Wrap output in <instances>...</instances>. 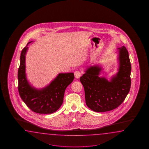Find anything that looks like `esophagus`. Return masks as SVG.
Returning <instances> with one entry per match:
<instances>
[{
  "instance_id": "34e87169",
  "label": "esophagus",
  "mask_w": 149,
  "mask_h": 149,
  "mask_svg": "<svg viewBox=\"0 0 149 149\" xmlns=\"http://www.w3.org/2000/svg\"><path fill=\"white\" fill-rule=\"evenodd\" d=\"M74 76H75L76 79H79V78L80 77L81 75V72H80V71H79L78 70L74 72Z\"/></svg>"
}]
</instances>
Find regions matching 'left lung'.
Wrapping results in <instances>:
<instances>
[{
	"mask_svg": "<svg viewBox=\"0 0 149 149\" xmlns=\"http://www.w3.org/2000/svg\"><path fill=\"white\" fill-rule=\"evenodd\" d=\"M118 72L110 81L100 77L102 68L98 65L87 68L80 78L85 89L86 103L93 111H111L124 102L131 86V64L125 46L118 48Z\"/></svg>",
	"mask_w": 149,
	"mask_h": 149,
	"instance_id": "obj_1",
	"label": "left lung"
}]
</instances>
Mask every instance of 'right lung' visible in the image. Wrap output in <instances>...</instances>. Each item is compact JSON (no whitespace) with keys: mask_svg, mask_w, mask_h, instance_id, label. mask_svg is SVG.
I'll list each match as a JSON object with an SVG mask.
<instances>
[{"mask_svg":"<svg viewBox=\"0 0 149 149\" xmlns=\"http://www.w3.org/2000/svg\"><path fill=\"white\" fill-rule=\"evenodd\" d=\"M28 42L21 52L18 70V90L21 98L32 111L51 114L60 108L65 89L74 78L73 73H59L50 84L43 88H35L29 82L25 73V55Z\"/></svg>","mask_w":149,"mask_h":149,"instance_id":"add662e5","label":"right lung"}]
</instances>
